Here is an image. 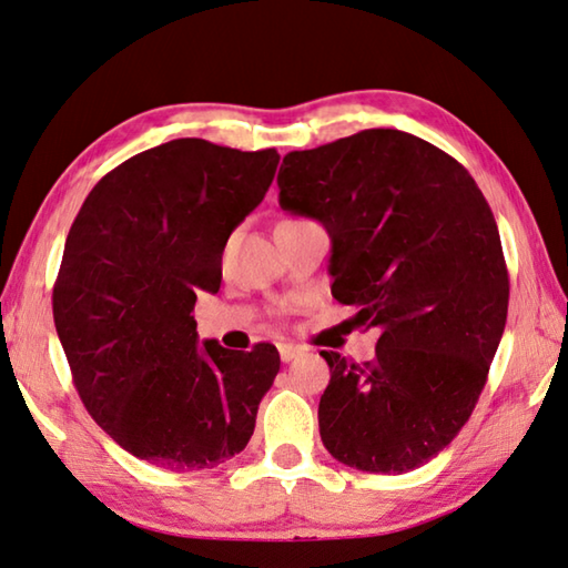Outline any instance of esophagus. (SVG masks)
<instances>
[{"instance_id": "obj_1", "label": "esophagus", "mask_w": 568, "mask_h": 568, "mask_svg": "<svg viewBox=\"0 0 568 568\" xmlns=\"http://www.w3.org/2000/svg\"><path fill=\"white\" fill-rule=\"evenodd\" d=\"M302 355V347L296 345H278V357H282V362H292Z\"/></svg>"}]
</instances>
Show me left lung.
<instances>
[{"label":"left lung","instance_id":"8db88e82","mask_svg":"<svg viewBox=\"0 0 568 568\" xmlns=\"http://www.w3.org/2000/svg\"><path fill=\"white\" fill-rule=\"evenodd\" d=\"M284 211L332 239V294L379 332L375 357L320 352V435L332 458L407 473L450 445L504 337L508 268L488 201L463 165L393 128L284 155Z\"/></svg>","mask_w":568,"mask_h":568}]
</instances>
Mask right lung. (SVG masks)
Listing matches in <instances>:
<instances>
[{"label":"right lung","mask_w":568,"mask_h":568,"mask_svg":"<svg viewBox=\"0 0 568 568\" xmlns=\"http://www.w3.org/2000/svg\"><path fill=\"white\" fill-rule=\"evenodd\" d=\"M276 165L274 148L179 138L102 175L72 221L54 327L82 405L135 458L213 468L254 435L282 365L276 347H199L191 312L201 292H219L223 246L264 201Z\"/></svg>","instance_id":"right-lung-1"}]
</instances>
